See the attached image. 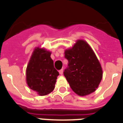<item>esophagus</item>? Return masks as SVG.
<instances>
[{
    "mask_svg": "<svg viewBox=\"0 0 123 123\" xmlns=\"http://www.w3.org/2000/svg\"><path fill=\"white\" fill-rule=\"evenodd\" d=\"M59 72L60 75H62V74H63V69H60L59 71Z\"/></svg>",
    "mask_w": 123,
    "mask_h": 123,
    "instance_id": "34e87169",
    "label": "esophagus"
}]
</instances>
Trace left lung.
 Instances as JSON below:
<instances>
[{
    "label": "left lung",
    "mask_w": 123,
    "mask_h": 123,
    "mask_svg": "<svg viewBox=\"0 0 123 123\" xmlns=\"http://www.w3.org/2000/svg\"><path fill=\"white\" fill-rule=\"evenodd\" d=\"M68 61L64 75L71 89L79 96L95 91L102 79V69L96 56L85 41L79 40L72 48L66 50Z\"/></svg>",
    "instance_id": "left-lung-1"
}]
</instances>
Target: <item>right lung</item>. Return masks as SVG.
Masks as SVG:
<instances>
[{"label": "right lung", "mask_w": 123, "mask_h": 123, "mask_svg": "<svg viewBox=\"0 0 123 123\" xmlns=\"http://www.w3.org/2000/svg\"><path fill=\"white\" fill-rule=\"evenodd\" d=\"M51 52L43 48L34 50L26 71L28 86L40 96L48 94L55 88L59 74L54 68Z\"/></svg>", "instance_id": "add662e5"}]
</instances>
